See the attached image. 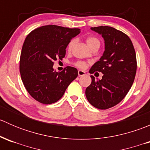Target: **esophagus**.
I'll use <instances>...</instances> for the list:
<instances>
[{"instance_id": "obj_1", "label": "esophagus", "mask_w": 150, "mask_h": 150, "mask_svg": "<svg viewBox=\"0 0 150 150\" xmlns=\"http://www.w3.org/2000/svg\"><path fill=\"white\" fill-rule=\"evenodd\" d=\"M78 76H79V77L83 76V75H86V72H85L84 71H83V70H78Z\"/></svg>"}]
</instances>
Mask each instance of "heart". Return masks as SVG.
<instances>
[{"instance_id": "obj_1", "label": "heart", "mask_w": 150, "mask_h": 150, "mask_svg": "<svg viewBox=\"0 0 150 150\" xmlns=\"http://www.w3.org/2000/svg\"><path fill=\"white\" fill-rule=\"evenodd\" d=\"M86 40L87 44L88 45V46L90 47L91 48H93V46H100V42H99V39L93 35H89L87 36L86 38ZM74 44H75V40H72L69 41V43H68L67 47V50L68 51H70L72 50V47H73ZM74 65L78 68H81V69H84V68L86 67V63L85 62L83 61H77L75 62H74Z\"/></svg>"}]
</instances>
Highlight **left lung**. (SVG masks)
<instances>
[{
  "label": "left lung",
  "instance_id": "obj_1",
  "mask_svg": "<svg viewBox=\"0 0 150 150\" xmlns=\"http://www.w3.org/2000/svg\"><path fill=\"white\" fill-rule=\"evenodd\" d=\"M91 29L104 38L105 51L89 72L104 75L97 81L91 75L92 81L86 88V96L93 107L107 110L120 103L129 91L137 72V57L131 39L124 33L108 26Z\"/></svg>",
  "mask_w": 150,
  "mask_h": 150
}]
</instances>
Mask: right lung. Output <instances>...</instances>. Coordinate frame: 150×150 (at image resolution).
Masks as SVG:
<instances>
[{
    "label": "right lung",
    "instance_id": "obj_1",
    "mask_svg": "<svg viewBox=\"0 0 150 150\" xmlns=\"http://www.w3.org/2000/svg\"><path fill=\"white\" fill-rule=\"evenodd\" d=\"M80 33L78 28L51 25L28 35L21 51L19 70L25 88L36 101L44 104L57 102L77 78L76 68L68 66L58 72L53 65L65 57L68 43Z\"/></svg>",
    "mask_w": 150,
    "mask_h": 150
}]
</instances>
